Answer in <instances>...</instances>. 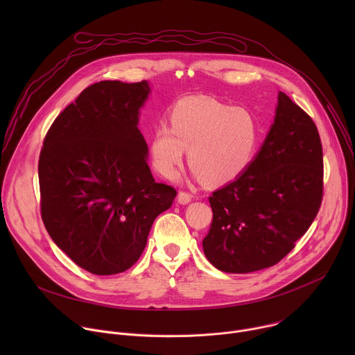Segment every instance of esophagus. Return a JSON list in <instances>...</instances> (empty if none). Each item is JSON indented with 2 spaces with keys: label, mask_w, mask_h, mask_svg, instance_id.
<instances>
[{
  "label": "esophagus",
  "mask_w": 355,
  "mask_h": 355,
  "mask_svg": "<svg viewBox=\"0 0 355 355\" xmlns=\"http://www.w3.org/2000/svg\"><path fill=\"white\" fill-rule=\"evenodd\" d=\"M191 200H192V195L188 193V192H184V191H181L177 196V202L180 205H187V204H189Z\"/></svg>",
  "instance_id": "obj_1"
}]
</instances>
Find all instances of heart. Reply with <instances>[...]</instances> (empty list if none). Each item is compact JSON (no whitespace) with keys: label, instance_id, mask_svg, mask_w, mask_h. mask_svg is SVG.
I'll use <instances>...</instances> for the list:
<instances>
[{"label":"heart","instance_id":"obj_1","mask_svg":"<svg viewBox=\"0 0 355 355\" xmlns=\"http://www.w3.org/2000/svg\"><path fill=\"white\" fill-rule=\"evenodd\" d=\"M168 118L170 126L159 123L148 141L155 168L167 178L177 175L185 150L195 175L211 185L239 178L257 155L261 128L247 108L191 96L177 103Z\"/></svg>","mask_w":355,"mask_h":355}]
</instances>
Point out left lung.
Segmentation results:
<instances>
[{
    "label": "left lung",
    "mask_w": 355,
    "mask_h": 355,
    "mask_svg": "<svg viewBox=\"0 0 355 355\" xmlns=\"http://www.w3.org/2000/svg\"><path fill=\"white\" fill-rule=\"evenodd\" d=\"M323 198V150L312 118L278 94L274 123L251 166L209 196L202 240L209 263L247 274L279 263L315 220Z\"/></svg>",
    "instance_id": "left-lung-1"
}]
</instances>
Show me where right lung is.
Segmentation results:
<instances>
[{
  "mask_svg": "<svg viewBox=\"0 0 355 355\" xmlns=\"http://www.w3.org/2000/svg\"><path fill=\"white\" fill-rule=\"evenodd\" d=\"M150 91L147 81L95 83L55 119L43 141L42 220L58 247L95 275L130 268L177 195L151 175L137 128Z\"/></svg>",
  "mask_w": 355,
  "mask_h": 355,
  "instance_id": "obj_1",
  "label": "right lung"
}]
</instances>
